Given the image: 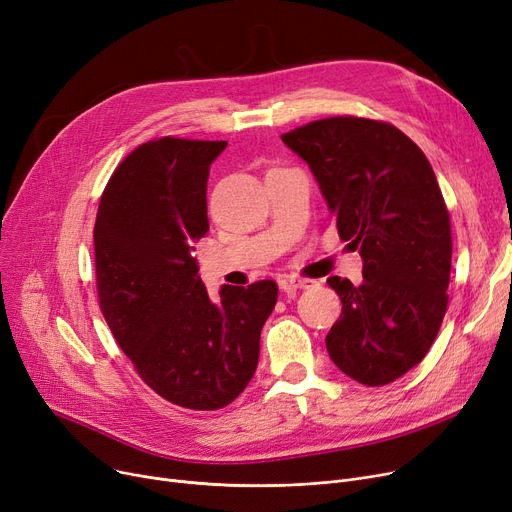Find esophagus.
Wrapping results in <instances>:
<instances>
[{
    "mask_svg": "<svg viewBox=\"0 0 512 512\" xmlns=\"http://www.w3.org/2000/svg\"><path fill=\"white\" fill-rule=\"evenodd\" d=\"M319 285V281H314V279H306V277H296V275H289V277H285L283 279V287L287 289H312V287H316Z\"/></svg>",
    "mask_w": 512,
    "mask_h": 512,
    "instance_id": "34e87169",
    "label": "esophagus"
}]
</instances>
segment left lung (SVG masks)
Listing matches in <instances>:
<instances>
[{
  "instance_id": "left-lung-1",
  "label": "left lung",
  "mask_w": 512,
  "mask_h": 512,
  "mask_svg": "<svg viewBox=\"0 0 512 512\" xmlns=\"http://www.w3.org/2000/svg\"><path fill=\"white\" fill-rule=\"evenodd\" d=\"M281 139L364 262L360 285L327 279L342 298L327 352L362 385L392 383L425 358L448 306L450 214L433 168L415 141L371 118L314 120Z\"/></svg>"
}]
</instances>
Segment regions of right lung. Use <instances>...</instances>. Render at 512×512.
Segmentation results:
<instances>
[{
  "instance_id": "obj_1",
  "label": "right lung",
  "mask_w": 512,
  "mask_h": 512,
  "mask_svg": "<svg viewBox=\"0 0 512 512\" xmlns=\"http://www.w3.org/2000/svg\"><path fill=\"white\" fill-rule=\"evenodd\" d=\"M227 141L139 145L97 208L95 277L104 319L139 377L191 410L231 404L256 373L277 283L223 285L212 300L191 256L208 233L210 164Z\"/></svg>"
}]
</instances>
